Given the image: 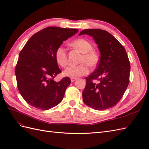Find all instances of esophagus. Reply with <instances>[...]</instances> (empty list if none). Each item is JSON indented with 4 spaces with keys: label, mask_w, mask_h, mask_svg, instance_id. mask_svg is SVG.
<instances>
[{
    "label": "esophagus",
    "mask_w": 149,
    "mask_h": 149,
    "mask_svg": "<svg viewBox=\"0 0 149 149\" xmlns=\"http://www.w3.org/2000/svg\"><path fill=\"white\" fill-rule=\"evenodd\" d=\"M76 79H77V78H71V81L74 82V81H75Z\"/></svg>",
    "instance_id": "34e87169"
}]
</instances>
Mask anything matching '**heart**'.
I'll use <instances>...</instances> for the list:
<instances>
[{"label": "heart", "instance_id": "1", "mask_svg": "<svg viewBox=\"0 0 149 149\" xmlns=\"http://www.w3.org/2000/svg\"><path fill=\"white\" fill-rule=\"evenodd\" d=\"M71 45L83 53V56L80 59V63H82L68 67L64 71V74L68 77L76 78L87 74L89 73L88 65L91 67L95 66L99 61V56L95 51L92 49V44L87 40L83 38L75 40L71 43ZM55 56L56 61L60 66L63 68L67 66L68 60L64 47H58L55 51Z\"/></svg>", "mask_w": 149, "mask_h": 149}]
</instances>
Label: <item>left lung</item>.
I'll return each instance as SVG.
<instances>
[{
  "label": "left lung",
  "instance_id": "obj_1",
  "mask_svg": "<svg viewBox=\"0 0 149 149\" xmlns=\"http://www.w3.org/2000/svg\"><path fill=\"white\" fill-rule=\"evenodd\" d=\"M93 37L101 53L98 65L86 78L83 91L84 102L94 109L102 111L115 106L123 97L129 83L130 65L124 47L106 30L86 29L79 35ZM100 81L93 83V80Z\"/></svg>",
  "mask_w": 149,
  "mask_h": 149
}]
</instances>
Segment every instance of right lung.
Segmentation results:
<instances>
[{"label":"right lung","mask_w":149,"mask_h":149,"mask_svg":"<svg viewBox=\"0 0 149 149\" xmlns=\"http://www.w3.org/2000/svg\"><path fill=\"white\" fill-rule=\"evenodd\" d=\"M78 31L76 29L49 26L31 36L22 48L15 76L19 91L29 104L48 110L62 101L71 80L69 77L59 82L53 80L61 72L55 60V51Z\"/></svg>","instance_id":"add662e5"}]
</instances>
